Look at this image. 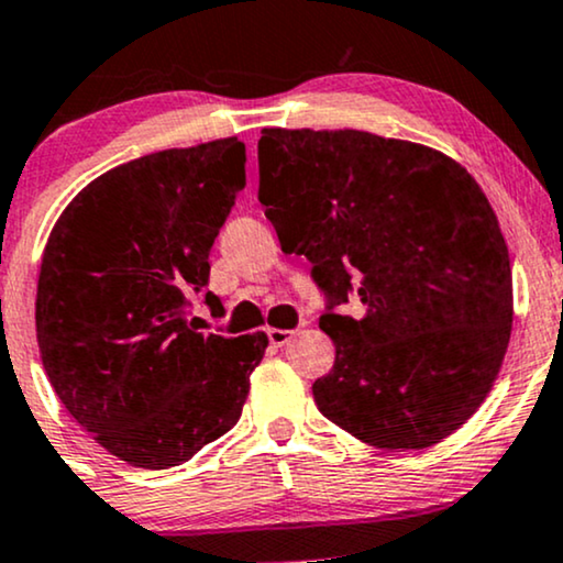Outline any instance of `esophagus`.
<instances>
[{"label": "esophagus", "mask_w": 563, "mask_h": 563, "mask_svg": "<svg viewBox=\"0 0 563 563\" xmlns=\"http://www.w3.org/2000/svg\"><path fill=\"white\" fill-rule=\"evenodd\" d=\"M267 339L273 346H286L290 339H294V331H283V328H269Z\"/></svg>", "instance_id": "34e87169"}]
</instances>
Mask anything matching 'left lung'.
<instances>
[{"instance_id": "1", "label": "left lung", "mask_w": 563, "mask_h": 563, "mask_svg": "<svg viewBox=\"0 0 563 563\" xmlns=\"http://www.w3.org/2000/svg\"><path fill=\"white\" fill-rule=\"evenodd\" d=\"M260 200L286 254L312 262L335 363L312 384L328 421L423 450L493 389L514 322L508 245L461 164L357 129H262ZM360 295L363 319L334 307Z\"/></svg>"}]
</instances>
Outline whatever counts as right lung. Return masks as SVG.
<instances>
[{
	"instance_id": "right-lung-1",
	"label": "right lung",
	"mask_w": 563,
	"mask_h": 563,
	"mask_svg": "<svg viewBox=\"0 0 563 563\" xmlns=\"http://www.w3.org/2000/svg\"><path fill=\"white\" fill-rule=\"evenodd\" d=\"M245 187L238 137L115 166L66 206L36 286V341L66 410L119 461L172 468L228 434L267 335L187 320L209 251ZM206 303L224 314L206 290Z\"/></svg>"
}]
</instances>
